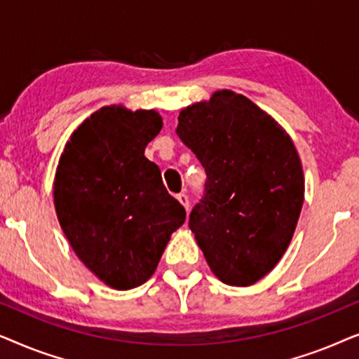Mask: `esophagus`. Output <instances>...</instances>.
Returning <instances> with one entry per match:
<instances>
[{
	"label": "esophagus",
	"mask_w": 359,
	"mask_h": 359,
	"mask_svg": "<svg viewBox=\"0 0 359 359\" xmlns=\"http://www.w3.org/2000/svg\"><path fill=\"white\" fill-rule=\"evenodd\" d=\"M178 201H180L181 204L184 205L186 210L189 209V198H188V194H186V193H180V194H178Z\"/></svg>",
	"instance_id": "1"
}]
</instances>
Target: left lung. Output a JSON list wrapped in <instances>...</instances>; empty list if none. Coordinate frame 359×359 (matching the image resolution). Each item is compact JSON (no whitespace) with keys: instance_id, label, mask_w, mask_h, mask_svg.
I'll return each instance as SVG.
<instances>
[{"instance_id":"left-lung-1","label":"left lung","mask_w":359,"mask_h":359,"mask_svg":"<svg viewBox=\"0 0 359 359\" xmlns=\"http://www.w3.org/2000/svg\"><path fill=\"white\" fill-rule=\"evenodd\" d=\"M176 134L208 175L191 232L220 281L252 286L281 259L301 215L296 147L271 116L230 90L181 109Z\"/></svg>"}]
</instances>
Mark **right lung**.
Returning <instances> with one entry per match:
<instances>
[{
  "label": "right lung",
  "instance_id": "1",
  "mask_svg": "<svg viewBox=\"0 0 359 359\" xmlns=\"http://www.w3.org/2000/svg\"><path fill=\"white\" fill-rule=\"evenodd\" d=\"M163 121L150 109L104 106L73 132L53 181L57 217L73 252L107 286L150 279L186 210L145 158Z\"/></svg>",
  "mask_w": 359,
  "mask_h": 359
}]
</instances>
